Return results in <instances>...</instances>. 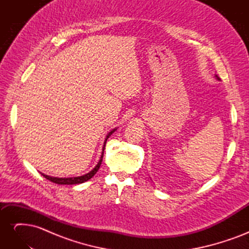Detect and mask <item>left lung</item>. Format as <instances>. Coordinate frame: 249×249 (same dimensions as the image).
<instances>
[{
	"mask_svg": "<svg viewBox=\"0 0 249 249\" xmlns=\"http://www.w3.org/2000/svg\"><path fill=\"white\" fill-rule=\"evenodd\" d=\"M216 77H217V76H216ZM217 79H219V78H218V77H217Z\"/></svg>",
	"mask_w": 249,
	"mask_h": 249,
	"instance_id": "1",
	"label": "left lung"
}]
</instances>
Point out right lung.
Segmentation results:
<instances>
[{
	"label": "right lung",
	"instance_id": "add662e5",
	"mask_svg": "<svg viewBox=\"0 0 249 249\" xmlns=\"http://www.w3.org/2000/svg\"><path fill=\"white\" fill-rule=\"evenodd\" d=\"M114 132H115V129L113 130V131H111V132L108 134V136H107V138H106V141H107V139H108ZM106 141H105V144H106ZM104 150H105V145H104V147H103V153H102V156H101V159H100L99 163H97L96 166H95L91 171L86 173V175H84V176H82V177H76V178H63L50 177V176L43 175V173H41V176H43L47 179L51 180V182L55 183V184H59V185H74V184H82V183H84V182H86V180L91 178L95 175V173L97 172V170H99V168H100V166H101V164H102V161H103Z\"/></svg>",
	"mask_w": 249,
	"mask_h": 249
}]
</instances>
